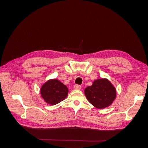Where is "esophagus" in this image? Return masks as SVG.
<instances>
[{
  "label": "esophagus",
  "mask_w": 148,
  "mask_h": 148,
  "mask_svg": "<svg viewBox=\"0 0 148 148\" xmlns=\"http://www.w3.org/2000/svg\"><path fill=\"white\" fill-rule=\"evenodd\" d=\"M81 88H82V86L78 84H75L74 86V89H77V90H79V89H81Z\"/></svg>",
  "instance_id": "obj_1"
}]
</instances>
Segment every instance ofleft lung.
<instances>
[{
    "label": "left lung",
    "mask_w": 148,
    "mask_h": 148,
    "mask_svg": "<svg viewBox=\"0 0 148 148\" xmlns=\"http://www.w3.org/2000/svg\"><path fill=\"white\" fill-rule=\"evenodd\" d=\"M84 95L89 103L96 108L102 109L112 104L117 96L114 85L108 79L100 78L84 89Z\"/></svg>",
    "instance_id": "obj_1"
}]
</instances>
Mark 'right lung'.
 Listing matches in <instances>:
<instances>
[{"label":"right lung","mask_w":148,"mask_h":148,"mask_svg":"<svg viewBox=\"0 0 148 148\" xmlns=\"http://www.w3.org/2000/svg\"><path fill=\"white\" fill-rule=\"evenodd\" d=\"M69 89L66 85L57 79H49L40 89V94L48 104L56 105L64 101L68 96Z\"/></svg>","instance_id":"add662e5"}]
</instances>
